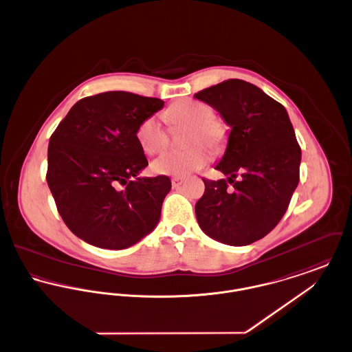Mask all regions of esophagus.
<instances>
[{
  "instance_id": "obj_1",
  "label": "esophagus",
  "mask_w": 352,
  "mask_h": 352,
  "mask_svg": "<svg viewBox=\"0 0 352 352\" xmlns=\"http://www.w3.org/2000/svg\"><path fill=\"white\" fill-rule=\"evenodd\" d=\"M184 182V178H181V177H174V178L171 179V184H173L174 188H178Z\"/></svg>"
}]
</instances>
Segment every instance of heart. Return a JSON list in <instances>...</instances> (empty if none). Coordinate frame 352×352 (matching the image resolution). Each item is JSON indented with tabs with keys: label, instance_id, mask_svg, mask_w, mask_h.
<instances>
[{
	"label": "heart",
	"instance_id": "b5f03b06",
	"mask_svg": "<svg viewBox=\"0 0 352 352\" xmlns=\"http://www.w3.org/2000/svg\"><path fill=\"white\" fill-rule=\"evenodd\" d=\"M212 108L194 99H181L173 102L165 111V118L171 126H188L186 145L187 151H168L158 157L151 168L157 174L184 177L197 171L208 164L211 153L201 144H206L212 151H221L228 140V129L221 118L212 115ZM137 141L142 151L148 154H158L168 145V135L161 120L149 116L141 121L135 132Z\"/></svg>",
	"mask_w": 352,
	"mask_h": 352
}]
</instances>
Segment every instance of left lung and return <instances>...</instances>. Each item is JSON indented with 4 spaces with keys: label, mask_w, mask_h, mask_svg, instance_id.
Returning <instances> with one entry per match:
<instances>
[{
    "label": "left lung",
    "mask_w": 352,
    "mask_h": 352,
    "mask_svg": "<svg viewBox=\"0 0 352 352\" xmlns=\"http://www.w3.org/2000/svg\"><path fill=\"white\" fill-rule=\"evenodd\" d=\"M194 98L215 108L231 126L227 149L215 166L228 178H203L197 220L214 240L248 245L278 224L300 182L301 148L293 125L283 104L240 79L206 88ZM228 183L234 186L231 190Z\"/></svg>",
    "instance_id": "obj_1"
}]
</instances>
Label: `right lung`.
<instances>
[{
  "label": "right lung",
  "instance_id": "right-lung-1",
  "mask_svg": "<svg viewBox=\"0 0 352 352\" xmlns=\"http://www.w3.org/2000/svg\"><path fill=\"white\" fill-rule=\"evenodd\" d=\"M164 104L124 91L88 96L51 134L47 184L69 231L85 243L125 250L158 224L171 181L138 177L148 160L135 132Z\"/></svg>",
  "mask_w": 352,
  "mask_h": 352
}]
</instances>
